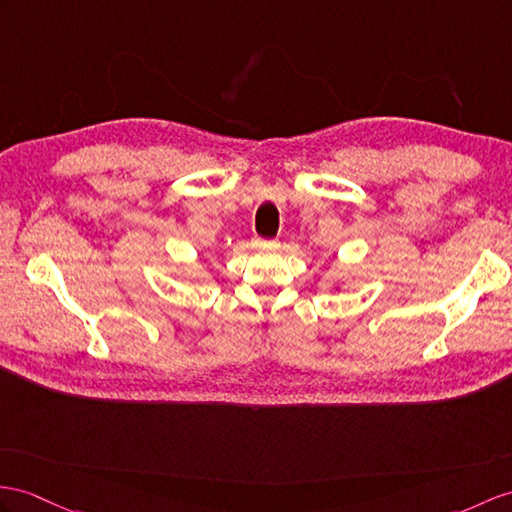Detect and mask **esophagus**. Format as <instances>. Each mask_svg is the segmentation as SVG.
<instances>
[{"instance_id": "obj_1", "label": "esophagus", "mask_w": 512, "mask_h": 512, "mask_svg": "<svg viewBox=\"0 0 512 512\" xmlns=\"http://www.w3.org/2000/svg\"><path fill=\"white\" fill-rule=\"evenodd\" d=\"M254 247L258 249H276L278 241H265V239H254Z\"/></svg>"}]
</instances>
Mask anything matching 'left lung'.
Listing matches in <instances>:
<instances>
[{"label":"left lung","instance_id":"1","mask_svg":"<svg viewBox=\"0 0 512 512\" xmlns=\"http://www.w3.org/2000/svg\"><path fill=\"white\" fill-rule=\"evenodd\" d=\"M336 291H339V284H336Z\"/></svg>","mask_w":512,"mask_h":512}]
</instances>
